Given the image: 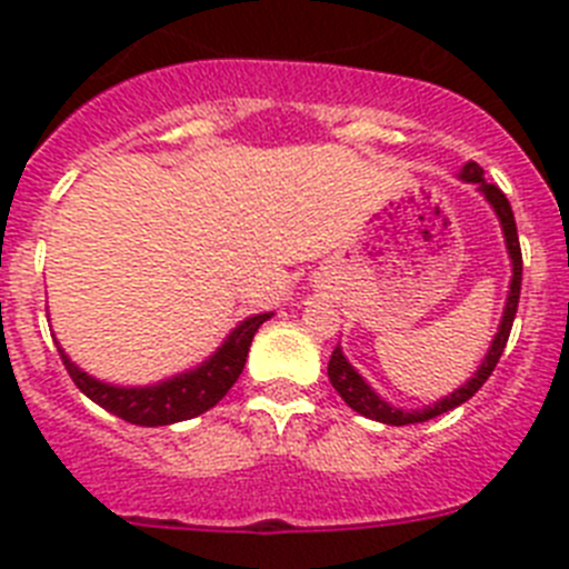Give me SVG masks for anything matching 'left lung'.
<instances>
[{
  "label": "left lung",
  "mask_w": 569,
  "mask_h": 569,
  "mask_svg": "<svg viewBox=\"0 0 569 569\" xmlns=\"http://www.w3.org/2000/svg\"><path fill=\"white\" fill-rule=\"evenodd\" d=\"M461 179L465 182L479 184L481 193L487 196V202L492 204L496 216H499L501 230H505V241H507V253L512 259V281H510V296H507V308H505V319H501V328L492 339V347L487 350L485 361L481 367L472 373V379L467 385H461L456 393H450L447 399L436 401L433 407H425V410H399V407H390L387 401H381L379 396L365 385L359 373H356L353 367L347 365V359L341 356V350L336 347L333 356H330V365H328V376H330V385L336 387V393L347 401V405L353 407L356 413L367 416V419L381 421V425H419V421L427 419H436V416L447 413V410H453V407L465 405L467 399L479 393V387L490 379V373L496 370L499 365L501 353H505L507 339H510V330H512V319H516V310H519V296H521V244H519V230H516V216H512L510 202H507V196L501 193L496 184H490L485 179V170L479 168L476 162L465 164L461 170Z\"/></svg>",
  "instance_id": "8db88e82"
}]
</instances>
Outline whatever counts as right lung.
I'll return each instance as SVG.
<instances>
[{"label":"right lung","instance_id":"1","mask_svg":"<svg viewBox=\"0 0 569 569\" xmlns=\"http://www.w3.org/2000/svg\"><path fill=\"white\" fill-rule=\"evenodd\" d=\"M268 319L270 313H261L248 321H241L239 328L230 333V339L204 365H199L190 373L176 376V379H168L153 387L104 385V381L90 379L88 373H82L64 356V350H59V356H62V365L68 367L73 385L90 401H97L108 413L119 416V419L130 421V425L162 427L173 425V421L193 419V416L204 413V410H210V407L222 401V396L236 385V379L244 370V361H248V350L256 330L261 328V321Z\"/></svg>","mask_w":569,"mask_h":569}]
</instances>
